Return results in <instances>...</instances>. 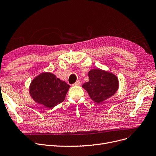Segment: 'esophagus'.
Masks as SVG:
<instances>
[{"mask_svg":"<svg viewBox=\"0 0 156 156\" xmlns=\"http://www.w3.org/2000/svg\"><path fill=\"white\" fill-rule=\"evenodd\" d=\"M80 85V81H76L75 83H73L72 85L73 86H78Z\"/></svg>","mask_w":156,"mask_h":156,"instance_id":"obj_1","label":"esophagus"}]
</instances>
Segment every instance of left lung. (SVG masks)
Returning <instances> with one entry per match:
<instances>
[{
	"label": "left lung",
	"instance_id": "1",
	"mask_svg": "<svg viewBox=\"0 0 156 156\" xmlns=\"http://www.w3.org/2000/svg\"><path fill=\"white\" fill-rule=\"evenodd\" d=\"M89 81L82 85L90 97L99 104L113 95L118 88V80L112 73L99 69L88 72Z\"/></svg>",
	"mask_w": 156,
	"mask_h": 156
}]
</instances>
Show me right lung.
<instances>
[{
  "mask_svg": "<svg viewBox=\"0 0 156 156\" xmlns=\"http://www.w3.org/2000/svg\"><path fill=\"white\" fill-rule=\"evenodd\" d=\"M70 86L50 73L35 78L30 87V93L36 102L52 108L62 102Z\"/></svg>",
  "mask_w": 156,
  "mask_h": 156,
  "instance_id": "1",
  "label": "right lung"
}]
</instances>
